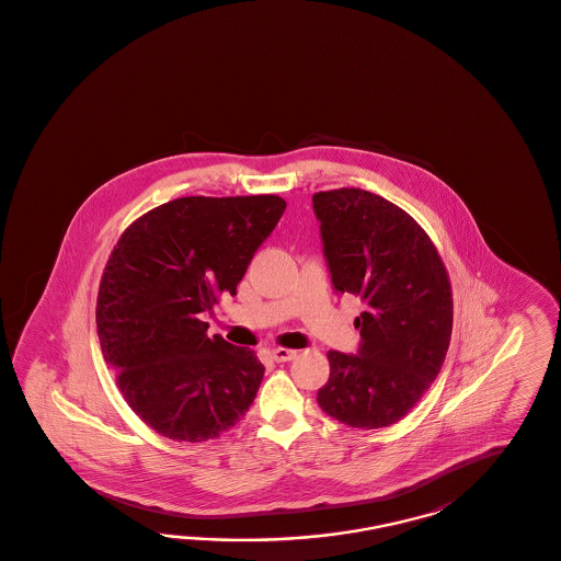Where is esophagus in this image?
<instances>
[{"label": "esophagus", "mask_w": 561, "mask_h": 561, "mask_svg": "<svg viewBox=\"0 0 561 561\" xmlns=\"http://www.w3.org/2000/svg\"><path fill=\"white\" fill-rule=\"evenodd\" d=\"M271 354H273V360H275V363H290V360L296 358L298 352L291 348H273L271 350Z\"/></svg>", "instance_id": "obj_1"}]
</instances>
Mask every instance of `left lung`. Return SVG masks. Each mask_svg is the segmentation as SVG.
I'll use <instances>...</instances> for the list:
<instances>
[{"label":"left lung","instance_id":"left-lung-1","mask_svg":"<svg viewBox=\"0 0 561 561\" xmlns=\"http://www.w3.org/2000/svg\"><path fill=\"white\" fill-rule=\"evenodd\" d=\"M333 288L365 302L358 354L329 350L317 402L354 428L402 421L437 379L454 300L444 261L398 205L360 188L312 194Z\"/></svg>","mask_w":561,"mask_h":561}]
</instances>
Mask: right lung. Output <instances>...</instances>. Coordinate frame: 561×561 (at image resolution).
<instances>
[{
	"mask_svg": "<svg viewBox=\"0 0 561 561\" xmlns=\"http://www.w3.org/2000/svg\"><path fill=\"white\" fill-rule=\"evenodd\" d=\"M284 211L277 194L182 196L119 236L99 284V344L126 404L159 435L201 444L249 412L265 367L209 337L201 312L236 294Z\"/></svg>",
	"mask_w": 561,
	"mask_h": 561,
	"instance_id": "add662e5",
	"label": "right lung"
}]
</instances>
